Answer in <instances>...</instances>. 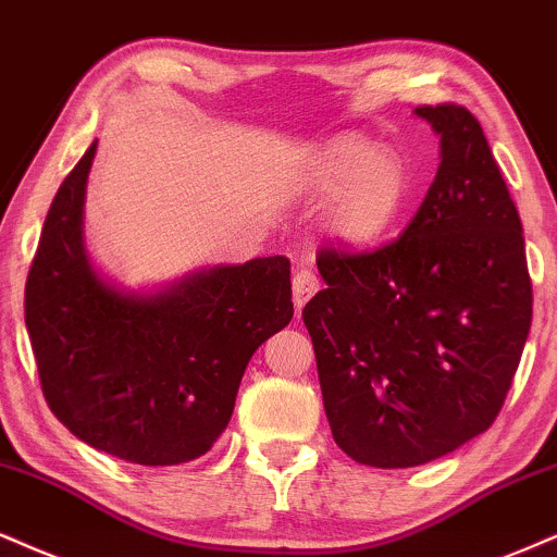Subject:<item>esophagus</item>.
I'll use <instances>...</instances> for the list:
<instances>
[{"mask_svg":"<svg viewBox=\"0 0 557 557\" xmlns=\"http://www.w3.org/2000/svg\"><path fill=\"white\" fill-rule=\"evenodd\" d=\"M318 289H320V278L314 276L312 268L301 265L299 271L294 273V305H297V310H301Z\"/></svg>","mask_w":557,"mask_h":557,"instance_id":"34e87169","label":"esophagus"}]
</instances>
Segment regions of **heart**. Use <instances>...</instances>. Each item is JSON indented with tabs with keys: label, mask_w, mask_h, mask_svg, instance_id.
I'll return each instance as SVG.
<instances>
[{
	"label": "heart",
	"mask_w": 557,
	"mask_h": 557,
	"mask_svg": "<svg viewBox=\"0 0 557 557\" xmlns=\"http://www.w3.org/2000/svg\"><path fill=\"white\" fill-rule=\"evenodd\" d=\"M416 177L408 160L363 139H341L322 149L307 168L305 190L333 198L325 226L335 239L369 247L393 235L413 198Z\"/></svg>",
	"instance_id": "obj_1"
}]
</instances>
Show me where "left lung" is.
Returning a JSON list of instances; mask_svg holds the SVG:
<instances>
[{"label": "left lung", "instance_id": "obj_1", "mask_svg": "<svg viewBox=\"0 0 557 557\" xmlns=\"http://www.w3.org/2000/svg\"><path fill=\"white\" fill-rule=\"evenodd\" d=\"M442 162L393 243L322 247L301 310L335 444L369 468H416L491 429L532 325L521 219L483 128L421 106Z\"/></svg>", "mask_w": 557, "mask_h": 557}]
</instances>
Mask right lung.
<instances>
[{"mask_svg":"<svg viewBox=\"0 0 557 557\" xmlns=\"http://www.w3.org/2000/svg\"><path fill=\"white\" fill-rule=\"evenodd\" d=\"M98 141L61 183L25 284V325L53 416L82 442L164 468L206 455L247 361L289 325V258L196 271L154 294L92 265L82 232Z\"/></svg>","mask_w":557,"mask_h":557,"instance_id":"add662e5","label":"right lung"}]
</instances>
